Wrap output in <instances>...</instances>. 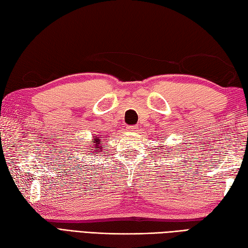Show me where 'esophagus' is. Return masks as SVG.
<instances>
[{"label":"esophagus","instance_id":"1","mask_svg":"<svg viewBox=\"0 0 248 248\" xmlns=\"http://www.w3.org/2000/svg\"><path fill=\"white\" fill-rule=\"evenodd\" d=\"M138 129H139L138 125H129L128 127V131H131V132H136Z\"/></svg>","mask_w":248,"mask_h":248}]
</instances>
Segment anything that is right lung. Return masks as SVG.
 <instances>
[{"label":"right lung","mask_w":248,"mask_h":248,"mask_svg":"<svg viewBox=\"0 0 248 248\" xmlns=\"http://www.w3.org/2000/svg\"><path fill=\"white\" fill-rule=\"evenodd\" d=\"M100 138H98V140H96V143H94V147H93V149L94 150H100V145L102 144V141H100Z\"/></svg>","instance_id":"right-lung-1"}]
</instances>
